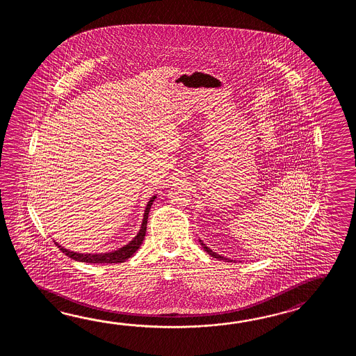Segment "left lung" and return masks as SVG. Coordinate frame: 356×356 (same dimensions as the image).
<instances>
[{
  "label": "left lung",
  "instance_id": "obj_1",
  "mask_svg": "<svg viewBox=\"0 0 356 356\" xmlns=\"http://www.w3.org/2000/svg\"><path fill=\"white\" fill-rule=\"evenodd\" d=\"M200 243H201V245H202V248H204L211 257L213 258H218V259H222V261H227V262H232L233 259H229V258L222 257V256H220V254H218L216 252H213V250H210L209 247H206V244H204V242L202 241H200Z\"/></svg>",
  "mask_w": 356,
  "mask_h": 356
}]
</instances>
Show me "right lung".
<instances>
[{
	"label": "right lung",
	"mask_w": 356,
	"mask_h": 356,
	"mask_svg": "<svg viewBox=\"0 0 356 356\" xmlns=\"http://www.w3.org/2000/svg\"><path fill=\"white\" fill-rule=\"evenodd\" d=\"M156 196H152L150 198V201L146 204V209H145L144 219H143V224H141V229L140 232L137 233L136 236L129 243L126 244L124 247H122L120 250H112V252H108V253H99V254H91V253H76V252H71V250L63 248L62 245H60L58 243L54 242V244L60 248V252H63L66 256H68L75 261L79 262H86V264H118V262H124L126 259H129L135 252H136L141 243L144 241L145 234H146V225H147V218H149V212L152 209V204L155 201Z\"/></svg>",
	"instance_id": "add662e5"
}]
</instances>
